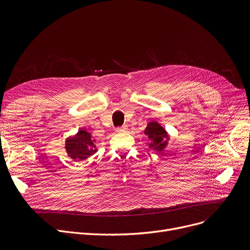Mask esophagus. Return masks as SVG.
I'll use <instances>...</instances> for the list:
<instances>
[{"label": "esophagus", "instance_id": "obj_1", "mask_svg": "<svg viewBox=\"0 0 250 250\" xmlns=\"http://www.w3.org/2000/svg\"><path fill=\"white\" fill-rule=\"evenodd\" d=\"M127 130V126L126 125H124V126H121V127H117L115 129L116 133H123V132H126Z\"/></svg>", "mask_w": 250, "mask_h": 250}]
</instances>
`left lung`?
I'll return each instance as SVG.
<instances>
[{
    "mask_svg": "<svg viewBox=\"0 0 250 250\" xmlns=\"http://www.w3.org/2000/svg\"><path fill=\"white\" fill-rule=\"evenodd\" d=\"M144 133L148 137V147L157 152H162L166 148L169 136L165 128L157 122H150Z\"/></svg>",
    "mask_w": 250,
    "mask_h": 250,
    "instance_id": "obj_1",
    "label": "left lung"
}]
</instances>
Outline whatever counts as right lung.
<instances>
[{"instance_id": "1", "label": "right lung", "mask_w": 250, "mask_h": 250, "mask_svg": "<svg viewBox=\"0 0 250 250\" xmlns=\"http://www.w3.org/2000/svg\"><path fill=\"white\" fill-rule=\"evenodd\" d=\"M94 143L95 140L90 133L85 129H80L75 136L65 140L64 149L74 161H82L97 152Z\"/></svg>"}]
</instances>
